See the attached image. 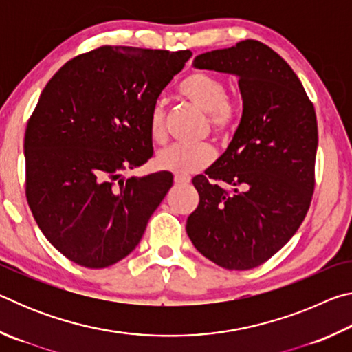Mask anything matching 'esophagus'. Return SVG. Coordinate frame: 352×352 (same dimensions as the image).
<instances>
[{"label":"esophagus","mask_w":352,"mask_h":352,"mask_svg":"<svg viewBox=\"0 0 352 352\" xmlns=\"http://www.w3.org/2000/svg\"><path fill=\"white\" fill-rule=\"evenodd\" d=\"M190 182V177L188 174H175L174 175V183L175 184H186Z\"/></svg>","instance_id":"esophagus-1"}]
</instances>
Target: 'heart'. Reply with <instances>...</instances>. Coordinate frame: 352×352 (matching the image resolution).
Returning a JSON list of instances; mask_svg holds the SVG:
<instances>
[{"instance_id":"heart-1","label":"heart","mask_w":352,"mask_h":352,"mask_svg":"<svg viewBox=\"0 0 352 352\" xmlns=\"http://www.w3.org/2000/svg\"><path fill=\"white\" fill-rule=\"evenodd\" d=\"M182 96L195 109L208 115V122L214 133L223 135L233 126L236 107L226 98L225 83L216 76L206 73H192L184 77L178 87ZM148 133L151 138L163 144L166 141L164 109L162 104L152 107L148 116ZM214 153L210 144H175L158 153L157 164L160 169L174 174H192L212 163Z\"/></svg>"}]
</instances>
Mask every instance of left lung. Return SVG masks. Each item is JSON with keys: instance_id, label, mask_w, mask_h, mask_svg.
<instances>
[{"instance_id": "8db88e82", "label": "left lung", "mask_w": 352, "mask_h": 352, "mask_svg": "<svg viewBox=\"0 0 352 352\" xmlns=\"http://www.w3.org/2000/svg\"><path fill=\"white\" fill-rule=\"evenodd\" d=\"M192 67L236 76L242 116L222 157L192 178L200 201L186 233L214 264L254 269L292 239L311 206L317 116L294 69L261 41L205 52Z\"/></svg>"}]
</instances>
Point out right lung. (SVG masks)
<instances>
[{
  "label": "right lung",
  "instance_id": "obj_1",
  "mask_svg": "<svg viewBox=\"0 0 352 352\" xmlns=\"http://www.w3.org/2000/svg\"><path fill=\"white\" fill-rule=\"evenodd\" d=\"M190 56L102 46L46 83L25 133L26 199L69 261L105 269L140 243L174 177H121L152 158L151 110Z\"/></svg>",
  "mask_w": 352,
  "mask_h": 352
}]
</instances>
